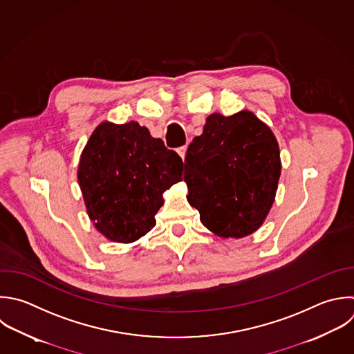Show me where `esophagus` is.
<instances>
[{
    "label": "esophagus",
    "instance_id": "34e87169",
    "mask_svg": "<svg viewBox=\"0 0 354 354\" xmlns=\"http://www.w3.org/2000/svg\"><path fill=\"white\" fill-rule=\"evenodd\" d=\"M177 153H178V155H180V158L184 160V159H185V155H187V145L180 147V148L177 149Z\"/></svg>",
    "mask_w": 354,
    "mask_h": 354
}]
</instances>
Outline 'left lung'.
Returning <instances> with one entry per match:
<instances>
[{"mask_svg":"<svg viewBox=\"0 0 354 354\" xmlns=\"http://www.w3.org/2000/svg\"><path fill=\"white\" fill-rule=\"evenodd\" d=\"M187 199L221 238H243L264 223L275 199L281 158L271 129L253 112L212 113L189 144Z\"/></svg>","mask_w":354,"mask_h":354,"instance_id":"obj_1","label":"left lung"}]
</instances>
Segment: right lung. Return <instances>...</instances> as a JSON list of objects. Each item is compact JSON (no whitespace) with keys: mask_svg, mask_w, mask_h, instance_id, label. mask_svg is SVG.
<instances>
[{"mask_svg":"<svg viewBox=\"0 0 354 354\" xmlns=\"http://www.w3.org/2000/svg\"><path fill=\"white\" fill-rule=\"evenodd\" d=\"M183 160L137 122L100 123L79 162L87 214L106 239L131 243L156 224L163 192L181 181Z\"/></svg>","mask_w":354,"mask_h":354,"instance_id":"add662e5","label":"right lung"}]
</instances>
